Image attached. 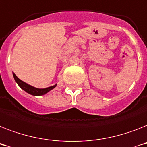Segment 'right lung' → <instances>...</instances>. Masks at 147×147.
I'll return each instance as SVG.
<instances>
[{
    "label": "right lung",
    "instance_id": "right-lung-1",
    "mask_svg": "<svg viewBox=\"0 0 147 147\" xmlns=\"http://www.w3.org/2000/svg\"><path fill=\"white\" fill-rule=\"evenodd\" d=\"M13 75L14 80L16 82V83L20 86V87L21 89H23L26 92H28V93L32 95V96H42V95H45V94L49 92L50 90H51L56 86V85H55L52 86H50V87L45 88V89H38V88L33 87V86H32L29 85V84L26 83L25 82L20 80L18 77H16L15 74H13Z\"/></svg>",
    "mask_w": 147,
    "mask_h": 147
}]
</instances>
